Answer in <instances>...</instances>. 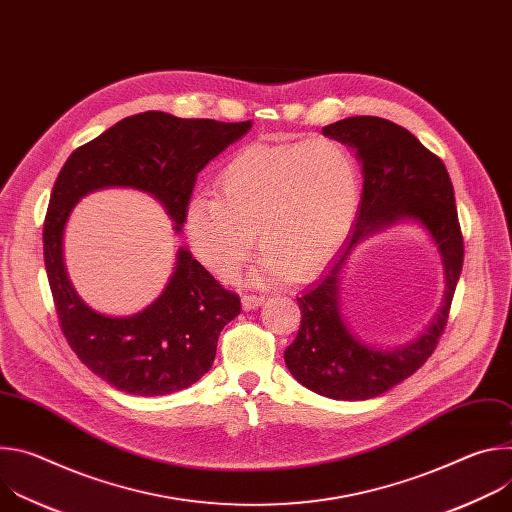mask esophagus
I'll use <instances>...</instances> for the list:
<instances>
[{"label":"esophagus","instance_id":"obj_1","mask_svg":"<svg viewBox=\"0 0 512 512\" xmlns=\"http://www.w3.org/2000/svg\"><path fill=\"white\" fill-rule=\"evenodd\" d=\"M241 302H243V308H245V310H255V308H259V306L265 302V296L245 294V296L241 298Z\"/></svg>","mask_w":512,"mask_h":512}]
</instances>
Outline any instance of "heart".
<instances>
[{
	"instance_id": "obj_1",
	"label": "heart",
	"mask_w": 512,
	"mask_h": 512,
	"mask_svg": "<svg viewBox=\"0 0 512 512\" xmlns=\"http://www.w3.org/2000/svg\"><path fill=\"white\" fill-rule=\"evenodd\" d=\"M216 194L200 192L186 208V233L200 263L233 281L257 243L265 251L259 281L312 279L338 253L354 223L360 170L346 143L255 141L216 174Z\"/></svg>"
}]
</instances>
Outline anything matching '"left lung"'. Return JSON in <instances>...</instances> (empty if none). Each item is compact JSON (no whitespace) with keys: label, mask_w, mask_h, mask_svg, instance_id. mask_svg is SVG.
<instances>
[{"label":"left lung","mask_w":512,"mask_h":512,"mask_svg":"<svg viewBox=\"0 0 512 512\" xmlns=\"http://www.w3.org/2000/svg\"><path fill=\"white\" fill-rule=\"evenodd\" d=\"M352 150L362 164V198L352 235L328 271L298 298L302 322L285 348V364L310 391L342 401L373 399L399 385L433 354L440 342L464 265V239L456 198L444 162L405 127L371 115L322 127ZM423 224L438 245L447 271L445 306L421 339L397 351L358 343L339 316L337 281L351 247L373 230L397 220Z\"/></svg>","instance_id":"8db88e82"}]
</instances>
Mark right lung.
I'll return each mask as SVG.
<instances>
[{
    "mask_svg": "<svg viewBox=\"0 0 512 512\" xmlns=\"http://www.w3.org/2000/svg\"><path fill=\"white\" fill-rule=\"evenodd\" d=\"M249 127L251 121L180 119L145 111L81 145L62 166L42 231L52 300L72 352L117 391L154 397L196 383L212 367L221 330L241 314V298L188 249H178L174 275L148 310L129 318L103 316L75 294L66 277L62 233L68 214L93 190L129 186L156 196L176 231H182L198 172Z\"/></svg>",
    "mask_w": 512,
    "mask_h": 512,
    "instance_id": "add662e5",
    "label": "right lung"
}]
</instances>
